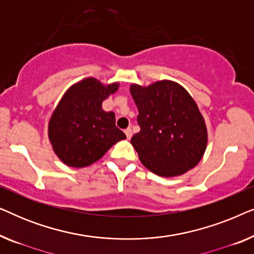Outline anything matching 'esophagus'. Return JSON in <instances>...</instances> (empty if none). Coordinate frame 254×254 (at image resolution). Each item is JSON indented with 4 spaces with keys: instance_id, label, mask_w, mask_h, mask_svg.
I'll list each match as a JSON object with an SVG mask.
<instances>
[{
    "instance_id": "esophagus-1",
    "label": "esophagus",
    "mask_w": 254,
    "mask_h": 254,
    "mask_svg": "<svg viewBox=\"0 0 254 254\" xmlns=\"http://www.w3.org/2000/svg\"><path fill=\"white\" fill-rule=\"evenodd\" d=\"M125 134H126V136H127L128 140H130L131 135H133V133H131V129H130V128H127V129L125 130Z\"/></svg>"
}]
</instances>
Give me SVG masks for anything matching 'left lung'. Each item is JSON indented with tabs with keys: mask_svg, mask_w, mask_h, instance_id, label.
<instances>
[{
	"mask_svg": "<svg viewBox=\"0 0 254 254\" xmlns=\"http://www.w3.org/2000/svg\"><path fill=\"white\" fill-rule=\"evenodd\" d=\"M141 130L130 143L155 175L177 177L195 168L206 151L208 133L195 100L179 83L163 79L130 84Z\"/></svg>",
	"mask_w": 254,
	"mask_h": 254,
	"instance_id": "8db88e82",
	"label": "left lung"
}]
</instances>
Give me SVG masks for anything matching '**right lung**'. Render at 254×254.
<instances>
[{"label":"right lung","instance_id":"add662e5","mask_svg":"<svg viewBox=\"0 0 254 254\" xmlns=\"http://www.w3.org/2000/svg\"><path fill=\"white\" fill-rule=\"evenodd\" d=\"M118 89V82L104 84L95 77H86L64 92L48 121V138L62 163L85 168L126 138L116 126V114L102 107Z\"/></svg>","mask_w":254,"mask_h":254}]
</instances>
